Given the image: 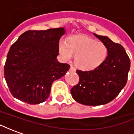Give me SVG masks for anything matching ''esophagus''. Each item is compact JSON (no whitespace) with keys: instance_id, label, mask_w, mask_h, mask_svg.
I'll return each mask as SVG.
<instances>
[{"instance_id":"esophagus-1","label":"esophagus","mask_w":134,"mask_h":134,"mask_svg":"<svg viewBox=\"0 0 134 134\" xmlns=\"http://www.w3.org/2000/svg\"><path fill=\"white\" fill-rule=\"evenodd\" d=\"M70 71H72V72H75V68L74 67H72V66H71L70 68Z\"/></svg>"}]
</instances>
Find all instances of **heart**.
Returning <instances> with one entry per match:
<instances>
[{
    "mask_svg": "<svg viewBox=\"0 0 134 134\" xmlns=\"http://www.w3.org/2000/svg\"><path fill=\"white\" fill-rule=\"evenodd\" d=\"M59 51L66 61L75 57V64L83 70H91L98 67L106 59L108 47L101 41L87 36L72 37L68 42L59 41Z\"/></svg>",
    "mask_w": 134,
    "mask_h": 134,
    "instance_id": "heart-1",
    "label": "heart"
}]
</instances>
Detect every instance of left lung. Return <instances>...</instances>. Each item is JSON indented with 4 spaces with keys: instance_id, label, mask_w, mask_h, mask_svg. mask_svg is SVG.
Wrapping results in <instances>:
<instances>
[{
    "instance_id": "1",
    "label": "left lung",
    "mask_w": 134,
    "mask_h": 134,
    "mask_svg": "<svg viewBox=\"0 0 134 134\" xmlns=\"http://www.w3.org/2000/svg\"><path fill=\"white\" fill-rule=\"evenodd\" d=\"M93 34L106 45L108 56L93 70H76L80 80L71 89L75 100L90 106L108 103L117 97L126 84L131 65L122 45L114 43L107 36Z\"/></svg>"
}]
</instances>
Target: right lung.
Listing matches in <instances>:
<instances>
[{
	"label": "right lung",
	"instance_id": "obj_1",
	"mask_svg": "<svg viewBox=\"0 0 134 134\" xmlns=\"http://www.w3.org/2000/svg\"><path fill=\"white\" fill-rule=\"evenodd\" d=\"M64 33V28L29 30L12 44L4 77L14 98L31 105L49 98L53 82L64 76L70 67L57 59L59 39Z\"/></svg>",
	"mask_w": 134,
	"mask_h": 134
}]
</instances>
